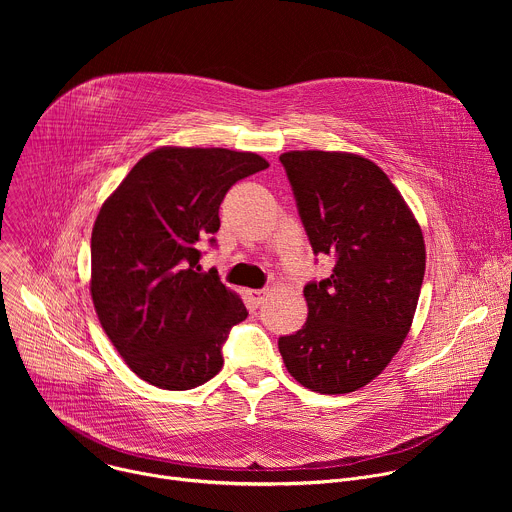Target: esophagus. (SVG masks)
Masks as SVG:
<instances>
[{"label":"esophagus","mask_w":512,"mask_h":512,"mask_svg":"<svg viewBox=\"0 0 512 512\" xmlns=\"http://www.w3.org/2000/svg\"><path fill=\"white\" fill-rule=\"evenodd\" d=\"M269 296V287L263 289H249V298L255 302V306H261Z\"/></svg>","instance_id":"obj_1"}]
</instances>
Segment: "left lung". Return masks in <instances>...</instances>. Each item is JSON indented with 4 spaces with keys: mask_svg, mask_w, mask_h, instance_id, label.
Segmentation results:
<instances>
[{
    "mask_svg": "<svg viewBox=\"0 0 512 512\" xmlns=\"http://www.w3.org/2000/svg\"><path fill=\"white\" fill-rule=\"evenodd\" d=\"M314 255L330 277L304 287L308 320L279 338L289 375L322 395L371 383L401 348L417 308L425 245L415 216L371 160L340 152L279 156Z\"/></svg>",
    "mask_w": 512,
    "mask_h": 512,
    "instance_id": "obj_1",
    "label": "left lung"
}]
</instances>
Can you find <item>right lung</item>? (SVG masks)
Instances as JSON below:
<instances>
[{"instance_id": "obj_1", "label": "right lung", "mask_w": 512, "mask_h": 512, "mask_svg": "<svg viewBox=\"0 0 512 512\" xmlns=\"http://www.w3.org/2000/svg\"><path fill=\"white\" fill-rule=\"evenodd\" d=\"M269 168L251 152L160 148L105 200L91 237V296L103 330L143 381L188 391L223 369V346L247 318L241 298L200 271L218 208L239 180Z\"/></svg>"}]
</instances>
